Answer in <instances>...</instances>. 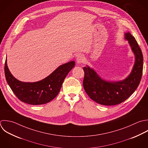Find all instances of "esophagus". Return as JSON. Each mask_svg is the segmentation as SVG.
Segmentation results:
<instances>
[{"label": "esophagus", "instance_id": "esophagus-1", "mask_svg": "<svg viewBox=\"0 0 148 148\" xmlns=\"http://www.w3.org/2000/svg\"><path fill=\"white\" fill-rule=\"evenodd\" d=\"M77 62L78 63H82L85 62V58L82 55H79L77 56Z\"/></svg>", "mask_w": 148, "mask_h": 148}]
</instances>
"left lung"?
<instances>
[{
  "label": "left lung",
  "mask_w": 148,
  "mask_h": 148,
  "mask_svg": "<svg viewBox=\"0 0 148 148\" xmlns=\"http://www.w3.org/2000/svg\"><path fill=\"white\" fill-rule=\"evenodd\" d=\"M136 55V62L129 76L122 81L108 82L100 78L88 66L84 67L83 86L89 96L95 102L104 106H114L127 100L138 88L143 75V55L136 38L130 33H125Z\"/></svg>",
  "instance_id": "obj_1"
}]
</instances>
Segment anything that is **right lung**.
<instances>
[{
    "label": "right lung",
    "mask_w": 148,
    "mask_h": 148,
    "mask_svg": "<svg viewBox=\"0 0 148 148\" xmlns=\"http://www.w3.org/2000/svg\"><path fill=\"white\" fill-rule=\"evenodd\" d=\"M6 62L5 60L4 73L8 85L19 100L31 105L46 104L55 98L66 77L75 66L74 61L68 62L59 66L44 79L30 83L15 78L10 72Z\"/></svg>",
    "instance_id": "add662e5"
}]
</instances>
